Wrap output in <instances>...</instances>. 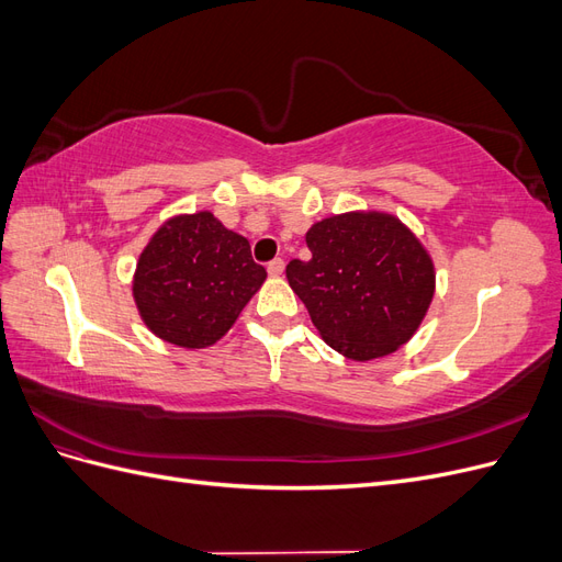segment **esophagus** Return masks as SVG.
I'll return each instance as SVG.
<instances>
[{
    "instance_id": "obj_1",
    "label": "esophagus",
    "mask_w": 562,
    "mask_h": 562,
    "mask_svg": "<svg viewBox=\"0 0 562 562\" xmlns=\"http://www.w3.org/2000/svg\"><path fill=\"white\" fill-rule=\"evenodd\" d=\"M283 267H285V262L281 258H274V260L267 265V271H269L271 277H281L283 274Z\"/></svg>"
}]
</instances>
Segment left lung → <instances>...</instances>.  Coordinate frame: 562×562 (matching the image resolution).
<instances>
[{
	"mask_svg": "<svg viewBox=\"0 0 562 562\" xmlns=\"http://www.w3.org/2000/svg\"><path fill=\"white\" fill-rule=\"evenodd\" d=\"M312 260H291L288 283L326 342L353 361L380 359L415 335L434 297V262L386 213H347L307 232Z\"/></svg>",
	"mask_w": 562,
	"mask_h": 562,
	"instance_id": "left-lung-1",
	"label": "left lung"
}]
</instances>
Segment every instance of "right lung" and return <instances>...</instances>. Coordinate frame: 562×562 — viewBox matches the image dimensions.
<instances>
[{
	"instance_id": "add662e5",
	"label": "right lung",
	"mask_w": 562,
	"mask_h": 562,
	"mask_svg": "<svg viewBox=\"0 0 562 562\" xmlns=\"http://www.w3.org/2000/svg\"><path fill=\"white\" fill-rule=\"evenodd\" d=\"M265 277L248 239L201 211L171 217L151 236L135 267L133 297L157 337L203 349L234 326Z\"/></svg>"
}]
</instances>
